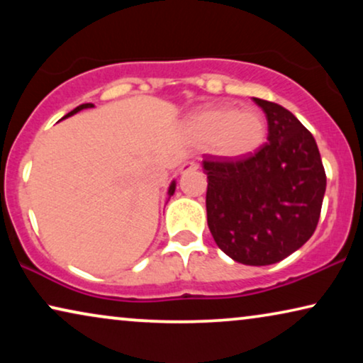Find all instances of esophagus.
I'll use <instances>...</instances> for the list:
<instances>
[{"label": "esophagus", "instance_id": "1", "mask_svg": "<svg viewBox=\"0 0 363 363\" xmlns=\"http://www.w3.org/2000/svg\"><path fill=\"white\" fill-rule=\"evenodd\" d=\"M193 170H198V163H195V162H186V163H183V165L180 167L182 175H185V173L193 172Z\"/></svg>", "mask_w": 363, "mask_h": 363}]
</instances>
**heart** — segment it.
Here are the masks:
<instances>
[{"mask_svg": "<svg viewBox=\"0 0 363 363\" xmlns=\"http://www.w3.org/2000/svg\"><path fill=\"white\" fill-rule=\"evenodd\" d=\"M186 130L198 145L210 147L225 158H245L259 150L266 138V121L257 111H236L228 104L198 108L186 121Z\"/></svg>", "mask_w": 363, "mask_h": 363, "instance_id": "1", "label": "heart"}]
</instances>
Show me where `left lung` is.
<instances>
[{"instance_id": "1", "label": "left lung", "mask_w": 363, "mask_h": 363, "mask_svg": "<svg viewBox=\"0 0 363 363\" xmlns=\"http://www.w3.org/2000/svg\"><path fill=\"white\" fill-rule=\"evenodd\" d=\"M267 142L240 162L205 160L208 228L218 247L247 266L279 262L314 235L325 172L312 133L279 104L256 99Z\"/></svg>"}]
</instances>
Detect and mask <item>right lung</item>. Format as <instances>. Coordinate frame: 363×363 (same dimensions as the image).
I'll use <instances>...</instances> for the list:
<instances>
[{"label": "right lung", "instance_id": "right-lung-1", "mask_svg": "<svg viewBox=\"0 0 363 363\" xmlns=\"http://www.w3.org/2000/svg\"><path fill=\"white\" fill-rule=\"evenodd\" d=\"M91 107H94V104H82V106H79V107H76L74 108V111H71L67 113V116H64L62 118H67V117H71V116H74V113H77V112H81V111H84V108H91ZM175 188H177V183H175V180H173L172 183H170V186H168V196H172L173 193H175Z\"/></svg>", "mask_w": 363, "mask_h": 363}]
</instances>
